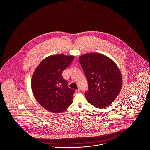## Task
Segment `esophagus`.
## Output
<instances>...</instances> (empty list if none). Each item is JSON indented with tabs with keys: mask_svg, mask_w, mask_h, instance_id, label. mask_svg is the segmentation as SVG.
<instances>
[{
	"mask_svg": "<svg viewBox=\"0 0 150 150\" xmlns=\"http://www.w3.org/2000/svg\"><path fill=\"white\" fill-rule=\"evenodd\" d=\"M75 92L76 93H79V92H80V89H77V90H76L75 91Z\"/></svg>",
	"mask_w": 150,
	"mask_h": 150,
	"instance_id": "34e87169",
	"label": "esophagus"
}]
</instances>
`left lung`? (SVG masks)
I'll return each mask as SVG.
<instances>
[{
	"mask_svg": "<svg viewBox=\"0 0 150 150\" xmlns=\"http://www.w3.org/2000/svg\"><path fill=\"white\" fill-rule=\"evenodd\" d=\"M79 62L88 80L87 101L98 108L108 107L119 95L122 85L117 66L109 57L98 53L82 55Z\"/></svg>",
	"mask_w": 150,
	"mask_h": 150,
	"instance_id": "left-lung-1",
	"label": "left lung"
}]
</instances>
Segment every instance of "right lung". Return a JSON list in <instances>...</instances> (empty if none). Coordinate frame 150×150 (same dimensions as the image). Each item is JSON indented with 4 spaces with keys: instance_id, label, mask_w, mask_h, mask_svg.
<instances>
[{
    "instance_id": "1",
    "label": "right lung",
    "mask_w": 150,
    "mask_h": 150,
    "mask_svg": "<svg viewBox=\"0 0 150 150\" xmlns=\"http://www.w3.org/2000/svg\"><path fill=\"white\" fill-rule=\"evenodd\" d=\"M74 56L52 55L36 68L31 79L32 92L42 107L53 113L64 112L72 103L75 91L69 88L62 72L71 63Z\"/></svg>"
}]
</instances>
